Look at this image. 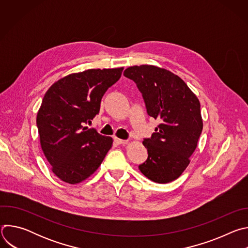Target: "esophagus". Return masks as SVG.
Returning <instances> with one entry per match:
<instances>
[{
  "label": "esophagus",
  "instance_id": "1",
  "mask_svg": "<svg viewBox=\"0 0 248 248\" xmlns=\"http://www.w3.org/2000/svg\"><path fill=\"white\" fill-rule=\"evenodd\" d=\"M114 142L118 145H124V144H127L128 141L127 140H123V139H120L118 137H114Z\"/></svg>",
  "mask_w": 248,
  "mask_h": 248
}]
</instances>
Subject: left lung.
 I'll return each mask as SVG.
<instances>
[{
	"label": "left lung",
	"instance_id": "1",
	"mask_svg": "<svg viewBox=\"0 0 248 248\" xmlns=\"http://www.w3.org/2000/svg\"><path fill=\"white\" fill-rule=\"evenodd\" d=\"M124 75L142 93L148 115L161 121L151 138L143 140L148 158L138 168L152 182L170 183L185 171L196 149L203 128L200 102L180 77L166 68L133 65Z\"/></svg>",
	"mask_w": 248,
	"mask_h": 248
}]
</instances>
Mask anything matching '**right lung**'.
Returning <instances> with one entry per match:
<instances>
[{"label":"right lung","instance_id":"right-lung-1","mask_svg":"<svg viewBox=\"0 0 248 248\" xmlns=\"http://www.w3.org/2000/svg\"><path fill=\"white\" fill-rule=\"evenodd\" d=\"M124 67L91 68L68 75L47 90L36 118L43 153L62 182L79 184L96 171L113 145V138L84 126L100 111L105 92Z\"/></svg>","mask_w":248,"mask_h":248}]
</instances>
